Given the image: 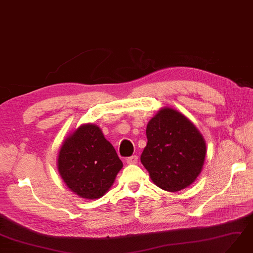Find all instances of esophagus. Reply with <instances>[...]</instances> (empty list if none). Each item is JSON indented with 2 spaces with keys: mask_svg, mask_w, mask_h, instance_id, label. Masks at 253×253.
<instances>
[{
  "mask_svg": "<svg viewBox=\"0 0 253 253\" xmlns=\"http://www.w3.org/2000/svg\"><path fill=\"white\" fill-rule=\"evenodd\" d=\"M138 161V158L136 155H133V156H129V158L126 159V164H128V165H134V164L137 163Z\"/></svg>",
  "mask_w": 253,
  "mask_h": 253,
  "instance_id": "esophagus-1",
  "label": "esophagus"
}]
</instances>
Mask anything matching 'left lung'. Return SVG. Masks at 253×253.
Wrapping results in <instances>:
<instances>
[{"instance_id":"1","label":"left lung","mask_w":253,"mask_h":253,"mask_svg":"<svg viewBox=\"0 0 253 253\" xmlns=\"http://www.w3.org/2000/svg\"><path fill=\"white\" fill-rule=\"evenodd\" d=\"M147 146L140 156L152 182L167 192H180L202 171L207 145L202 134L182 113L163 107L146 128Z\"/></svg>"}]
</instances>
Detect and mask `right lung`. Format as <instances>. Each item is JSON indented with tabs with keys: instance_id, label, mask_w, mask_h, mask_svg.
Listing matches in <instances>:
<instances>
[{
	"instance_id": "obj_1",
	"label": "right lung",
	"mask_w": 253,
	"mask_h": 253,
	"mask_svg": "<svg viewBox=\"0 0 253 253\" xmlns=\"http://www.w3.org/2000/svg\"><path fill=\"white\" fill-rule=\"evenodd\" d=\"M124 167L102 129L84 124L61 142L57 169L67 187L85 199H99L113 186Z\"/></svg>"
}]
</instances>
